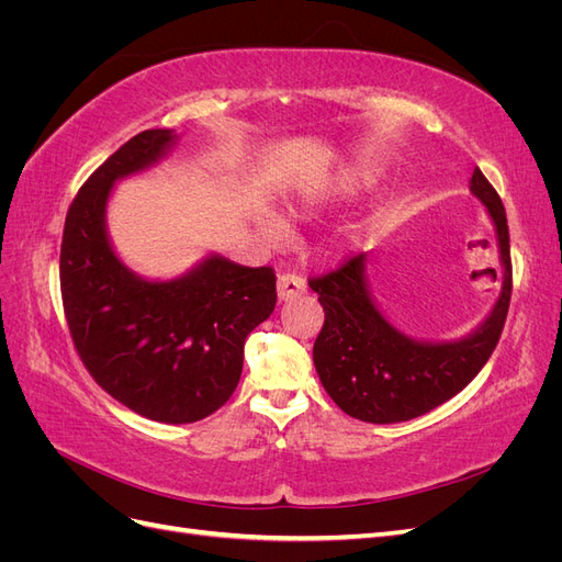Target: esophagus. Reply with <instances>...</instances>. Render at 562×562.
I'll use <instances>...</instances> for the list:
<instances>
[{"label":"esophagus","mask_w":562,"mask_h":562,"mask_svg":"<svg viewBox=\"0 0 562 562\" xmlns=\"http://www.w3.org/2000/svg\"><path fill=\"white\" fill-rule=\"evenodd\" d=\"M304 281L295 274H281L279 281H277V295H279V302H291L300 295H304Z\"/></svg>","instance_id":"1"}]
</instances>
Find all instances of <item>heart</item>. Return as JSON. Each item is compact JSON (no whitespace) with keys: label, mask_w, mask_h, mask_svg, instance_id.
I'll list each match as a JSON object with an SVG mask.
<instances>
[{"label":"heart","mask_w":562,"mask_h":562,"mask_svg":"<svg viewBox=\"0 0 562 562\" xmlns=\"http://www.w3.org/2000/svg\"><path fill=\"white\" fill-rule=\"evenodd\" d=\"M372 182H375V176L370 171H363V168H345V171H337L328 180H323L316 190H312L307 196L297 199L293 206L295 215H307L314 213L323 206H337V203H351L353 199H359L366 194ZM258 229L262 234V239L269 246H281L288 241V234H291V225L288 220L274 211V209H265L258 215ZM361 229L359 227H342L333 234L330 248L335 252H347L353 250L361 241Z\"/></svg>","instance_id":"obj_1"}]
</instances>
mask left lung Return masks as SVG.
<instances>
[{"label": "left lung", "instance_id": "8db88e82", "mask_svg": "<svg viewBox=\"0 0 562 562\" xmlns=\"http://www.w3.org/2000/svg\"><path fill=\"white\" fill-rule=\"evenodd\" d=\"M492 220L502 288L487 316L459 339H417L398 330L372 295L368 252L328 277L312 279L326 321L314 342V366L328 396L361 422L415 419L459 394L495 351L512 300V250L502 199L475 168L469 180Z\"/></svg>", "mask_w": 562, "mask_h": 562}]
</instances>
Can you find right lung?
<instances>
[{
	"label": "right lung",
	"instance_id": "1",
	"mask_svg": "<svg viewBox=\"0 0 562 562\" xmlns=\"http://www.w3.org/2000/svg\"><path fill=\"white\" fill-rule=\"evenodd\" d=\"M176 143L173 128L143 131L81 184L65 217L60 293L93 380L147 419L190 424L234 394L246 337L277 307V277L206 252L180 277L147 279L119 258L108 229L114 187Z\"/></svg>",
	"mask_w": 562,
	"mask_h": 562
}]
</instances>
